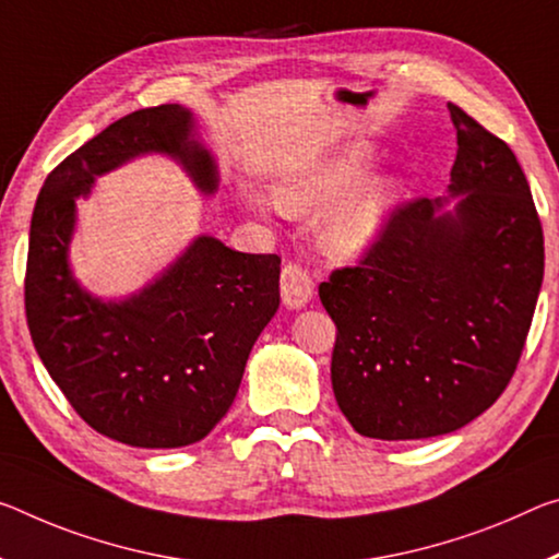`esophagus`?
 I'll return each mask as SVG.
<instances>
[{"instance_id": "34e87169", "label": "esophagus", "mask_w": 559, "mask_h": 559, "mask_svg": "<svg viewBox=\"0 0 559 559\" xmlns=\"http://www.w3.org/2000/svg\"><path fill=\"white\" fill-rule=\"evenodd\" d=\"M313 296V281L298 263H286L281 271V298L288 308H304Z\"/></svg>"}]
</instances>
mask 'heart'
I'll use <instances>...</instances> for the list:
<instances>
[{
	"mask_svg": "<svg viewBox=\"0 0 559 559\" xmlns=\"http://www.w3.org/2000/svg\"><path fill=\"white\" fill-rule=\"evenodd\" d=\"M370 168L373 152L366 144L348 146L288 171L276 186V201L294 214H306L331 202L318 221V241L335 259H353L383 231L401 197L395 181L376 179L362 185ZM276 201L259 199L261 206H276Z\"/></svg>",
	"mask_w": 559,
	"mask_h": 559,
	"instance_id": "obj_1",
	"label": "heart"
}]
</instances>
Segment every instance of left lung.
I'll list each match as a JSON object with an SVG mask.
<instances>
[{
    "instance_id": "1",
    "label": "left lung",
    "mask_w": 559,
    "mask_h": 559,
    "mask_svg": "<svg viewBox=\"0 0 559 559\" xmlns=\"http://www.w3.org/2000/svg\"><path fill=\"white\" fill-rule=\"evenodd\" d=\"M450 197L397 206L358 265L318 286L338 335L331 380L356 432L445 436L508 388L533 323L545 238L512 148L455 104Z\"/></svg>"
}]
</instances>
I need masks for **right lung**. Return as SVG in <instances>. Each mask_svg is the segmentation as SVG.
<instances>
[{
  "instance_id": "1",
  "label": "right lung",
  "mask_w": 559,
  "mask_h": 559,
  "mask_svg": "<svg viewBox=\"0 0 559 559\" xmlns=\"http://www.w3.org/2000/svg\"><path fill=\"white\" fill-rule=\"evenodd\" d=\"M181 104L127 114L44 181L26 255V323L44 368L82 420L131 448H183L231 407L255 338L278 311L281 259L199 236L162 276L123 300L88 294L69 269L76 199L96 176L144 154L183 166L201 193L216 162Z\"/></svg>"
}]
</instances>
